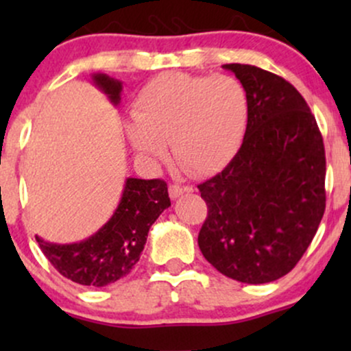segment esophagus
Listing matches in <instances>:
<instances>
[{
    "label": "esophagus",
    "instance_id": "esophagus-1",
    "mask_svg": "<svg viewBox=\"0 0 351 351\" xmlns=\"http://www.w3.org/2000/svg\"><path fill=\"white\" fill-rule=\"evenodd\" d=\"M189 191H193V188H189V186H181V184H176V183H173V184H170V188H168V193H170V198H180L181 195H183V193H189Z\"/></svg>",
    "mask_w": 351,
    "mask_h": 351
}]
</instances>
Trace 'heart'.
<instances>
[{"label": "heart", "mask_w": 351, "mask_h": 351, "mask_svg": "<svg viewBox=\"0 0 351 351\" xmlns=\"http://www.w3.org/2000/svg\"><path fill=\"white\" fill-rule=\"evenodd\" d=\"M132 117L125 132L136 155L156 158L170 143L181 170L209 175L232 158L243 140L247 94L231 75L168 72L140 90Z\"/></svg>", "instance_id": "1"}]
</instances>
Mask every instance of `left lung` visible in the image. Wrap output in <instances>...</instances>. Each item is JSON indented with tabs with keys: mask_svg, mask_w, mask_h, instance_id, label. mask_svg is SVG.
I'll return each instance as SVG.
<instances>
[{
	"mask_svg": "<svg viewBox=\"0 0 351 351\" xmlns=\"http://www.w3.org/2000/svg\"><path fill=\"white\" fill-rule=\"evenodd\" d=\"M223 67L245 88L247 127L228 167L198 184L208 204L198 244L226 277L265 284L295 267L324 216V138L291 82L249 64Z\"/></svg>",
	"mask_w": 351,
	"mask_h": 351,
	"instance_id": "8db88e82",
	"label": "left lung"
}]
</instances>
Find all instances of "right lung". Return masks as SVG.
I'll return each mask as SVG.
<instances>
[{
    "mask_svg": "<svg viewBox=\"0 0 351 351\" xmlns=\"http://www.w3.org/2000/svg\"><path fill=\"white\" fill-rule=\"evenodd\" d=\"M92 82L119 106L120 80L94 74ZM168 206L171 201L163 180L127 178L114 216L94 236L74 244L47 243L39 236L36 241L60 276L80 285L104 287L130 274L138 263L152 224Z\"/></svg>",
    "mask_w": 351,
    "mask_h": 351,
    "instance_id": "right-lung-1",
    "label": "right lung"
}]
</instances>
